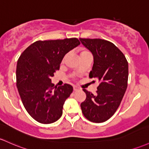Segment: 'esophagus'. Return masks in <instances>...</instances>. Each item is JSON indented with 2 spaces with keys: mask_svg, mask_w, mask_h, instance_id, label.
Masks as SVG:
<instances>
[{
  "mask_svg": "<svg viewBox=\"0 0 149 149\" xmlns=\"http://www.w3.org/2000/svg\"><path fill=\"white\" fill-rule=\"evenodd\" d=\"M73 91H78V88L77 87H76V86H74V87H73Z\"/></svg>",
  "mask_w": 149,
  "mask_h": 149,
  "instance_id": "obj_1",
  "label": "esophagus"
}]
</instances>
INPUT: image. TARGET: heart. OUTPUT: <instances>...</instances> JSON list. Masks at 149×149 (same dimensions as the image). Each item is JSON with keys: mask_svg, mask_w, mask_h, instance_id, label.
Segmentation results:
<instances>
[{"mask_svg": "<svg viewBox=\"0 0 149 149\" xmlns=\"http://www.w3.org/2000/svg\"><path fill=\"white\" fill-rule=\"evenodd\" d=\"M90 54V52H88V50H86V49H81V52H80V57L84 56V55H86V54Z\"/></svg>", "mask_w": 149, "mask_h": 149, "instance_id": "1", "label": "heart"}]
</instances>
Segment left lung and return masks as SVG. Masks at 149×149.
Wrapping results in <instances>:
<instances>
[{
	"instance_id": "obj_1",
	"label": "left lung",
	"mask_w": 149,
	"mask_h": 149,
	"mask_svg": "<svg viewBox=\"0 0 149 149\" xmlns=\"http://www.w3.org/2000/svg\"><path fill=\"white\" fill-rule=\"evenodd\" d=\"M94 58L90 78H97L100 84L93 95L83 89L86 98L81 104L87 120L101 123L109 120L118 109L128 82V62L124 54L112 42L101 39L80 38Z\"/></svg>"
}]
</instances>
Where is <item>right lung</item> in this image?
I'll list each match as a JSON object with an SVG mask.
<instances>
[{
  "label": "right lung",
  "mask_w": 149,
  "mask_h": 149,
  "mask_svg": "<svg viewBox=\"0 0 149 149\" xmlns=\"http://www.w3.org/2000/svg\"><path fill=\"white\" fill-rule=\"evenodd\" d=\"M81 44L77 38L37 41L19 56L16 85L28 114L42 124H51L61 117L66 100L73 92L69 84L56 88L51 78L59 70L66 54Z\"/></svg>",
  "instance_id": "right-lung-1"
}]
</instances>
